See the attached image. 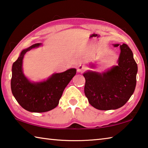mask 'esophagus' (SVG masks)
Returning <instances> with one entry per match:
<instances>
[{
    "mask_svg": "<svg viewBox=\"0 0 148 148\" xmlns=\"http://www.w3.org/2000/svg\"><path fill=\"white\" fill-rule=\"evenodd\" d=\"M86 70V66H84V65H79V66H78V67H77V71L78 72H84Z\"/></svg>",
    "mask_w": 148,
    "mask_h": 148,
    "instance_id": "obj_1",
    "label": "esophagus"
}]
</instances>
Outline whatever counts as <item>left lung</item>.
Here are the masks:
<instances>
[{
    "label": "left lung",
    "instance_id": "8db88e82",
    "mask_svg": "<svg viewBox=\"0 0 148 148\" xmlns=\"http://www.w3.org/2000/svg\"><path fill=\"white\" fill-rule=\"evenodd\" d=\"M121 53L118 66L103 74L87 72L84 92L89 104L100 110H116L122 107L133 94L136 84L138 66L133 53L127 44H115Z\"/></svg>",
    "mask_w": 148,
    "mask_h": 148
}]
</instances>
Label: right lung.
Instances as JSON below:
<instances>
[{"label":"right lung","mask_w":148,"mask_h":148,"mask_svg":"<svg viewBox=\"0 0 148 148\" xmlns=\"http://www.w3.org/2000/svg\"><path fill=\"white\" fill-rule=\"evenodd\" d=\"M37 43L21 51L12 65L11 89L12 94L22 108L31 112H45L56 108L64 89L76 74L75 69L54 74L46 81L31 83L24 76L22 62L27 51L39 46Z\"/></svg>","instance_id":"obj_1"}]
</instances>
